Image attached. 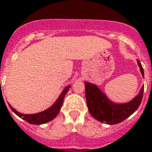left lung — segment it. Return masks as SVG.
Listing matches in <instances>:
<instances>
[{
    "label": "left lung",
    "mask_w": 152,
    "mask_h": 152,
    "mask_svg": "<svg viewBox=\"0 0 152 152\" xmlns=\"http://www.w3.org/2000/svg\"><path fill=\"white\" fill-rule=\"evenodd\" d=\"M137 63L141 75L144 76V71L141 62L137 61ZM85 87L86 104L90 114L95 119L108 125L120 123L132 115L141 104L144 91V86H142L139 94L131 102L116 104L109 100L96 85L85 82Z\"/></svg>",
    "instance_id": "left-lung-1"
}]
</instances>
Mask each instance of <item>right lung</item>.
<instances>
[{
    "label": "right lung",
    "mask_w": 152,
    "mask_h": 152,
    "mask_svg": "<svg viewBox=\"0 0 152 152\" xmlns=\"http://www.w3.org/2000/svg\"><path fill=\"white\" fill-rule=\"evenodd\" d=\"M70 87H71V86H68L64 89L61 94L60 95L58 99L56 100V102H55L50 108H48L46 111L37 113V114H30V115L23 114V113L18 112L16 110H15L11 105H9V106L11 109V111H13L15 114H16L19 117H21L22 119L25 120L26 121H27L28 123L33 124V125H41V124L46 123V122H49L51 120L54 119L55 117L57 115L61 106H62L64 97H65L66 94L67 93Z\"/></svg>",
    "instance_id": "add662e5"
}]
</instances>
